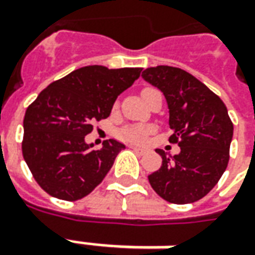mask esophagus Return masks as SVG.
I'll list each match as a JSON object with an SVG mask.
<instances>
[{
	"label": "esophagus",
	"mask_w": 255,
	"mask_h": 255,
	"mask_svg": "<svg viewBox=\"0 0 255 255\" xmlns=\"http://www.w3.org/2000/svg\"><path fill=\"white\" fill-rule=\"evenodd\" d=\"M129 148L134 150V152H136V153H141V155H142V153H145V149H143V148H139V146H135V145H131Z\"/></svg>",
	"instance_id": "1"
}]
</instances>
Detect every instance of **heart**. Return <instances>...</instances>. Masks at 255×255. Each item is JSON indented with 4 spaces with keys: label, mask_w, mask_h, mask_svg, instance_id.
<instances>
[{
    "label": "heart",
    "mask_w": 255,
    "mask_h": 255,
    "mask_svg": "<svg viewBox=\"0 0 255 255\" xmlns=\"http://www.w3.org/2000/svg\"><path fill=\"white\" fill-rule=\"evenodd\" d=\"M145 91V89H143ZM142 91V92H143ZM155 131L153 126H145V124H136V126H126V127L120 128L116 135L121 141L129 142V143H136L141 145L145 143L148 136Z\"/></svg>",
    "instance_id": "obj_1"
}]
</instances>
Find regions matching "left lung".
<instances>
[{"label":"left lung","mask_w":255,"mask_h":255,"mask_svg":"<svg viewBox=\"0 0 255 255\" xmlns=\"http://www.w3.org/2000/svg\"><path fill=\"white\" fill-rule=\"evenodd\" d=\"M142 78L163 92L169 106L171 143L180 153L162 156L160 169L148 176L150 186L171 204H191L205 197L229 163L233 123L218 95L187 71L169 65L150 67Z\"/></svg>","instance_id":"8db88e82"}]
</instances>
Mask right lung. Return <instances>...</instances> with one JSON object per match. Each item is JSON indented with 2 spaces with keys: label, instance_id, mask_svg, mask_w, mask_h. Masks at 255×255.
<instances>
[{
  "label": "right lung",
  "instance_id": "add662e5",
  "mask_svg": "<svg viewBox=\"0 0 255 255\" xmlns=\"http://www.w3.org/2000/svg\"><path fill=\"white\" fill-rule=\"evenodd\" d=\"M142 68L88 65L50 84L27 107L22 153L37 184L51 197L77 201L103 181L126 146L116 139L102 149L85 142L93 123L107 119L117 96Z\"/></svg>",
  "mask_w": 255,
  "mask_h": 255
}]
</instances>
